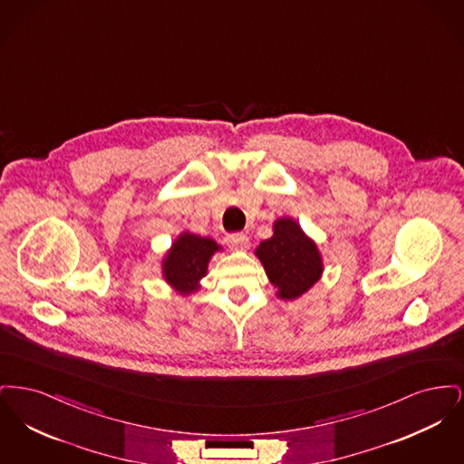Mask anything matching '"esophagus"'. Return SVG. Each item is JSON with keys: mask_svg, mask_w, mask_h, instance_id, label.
Segmentation results:
<instances>
[{"mask_svg": "<svg viewBox=\"0 0 464 464\" xmlns=\"http://www.w3.org/2000/svg\"><path fill=\"white\" fill-rule=\"evenodd\" d=\"M226 242L227 245L233 248V250H246L248 246H250V242H248V238L242 235V233H233V235H229L227 238H226Z\"/></svg>", "mask_w": 464, "mask_h": 464, "instance_id": "esophagus-1", "label": "esophagus"}]
</instances>
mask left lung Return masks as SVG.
<instances>
[{"label": "left lung", "instance_id": "obj_1", "mask_svg": "<svg viewBox=\"0 0 464 464\" xmlns=\"http://www.w3.org/2000/svg\"><path fill=\"white\" fill-rule=\"evenodd\" d=\"M269 282L280 299L292 301L313 287L324 271L316 243L304 235L301 226L290 218L273 224V237L256 248Z\"/></svg>", "mask_w": 464, "mask_h": 464}]
</instances>
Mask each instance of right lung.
Returning <instances> with one entry per match:
<instances>
[{
  "label": "right lung",
  "mask_w": 464,
  "mask_h": 464,
  "mask_svg": "<svg viewBox=\"0 0 464 464\" xmlns=\"http://www.w3.org/2000/svg\"><path fill=\"white\" fill-rule=\"evenodd\" d=\"M221 246L212 238H203L193 233L179 235L163 259V278L179 294L189 295L199 288V280L207 275L210 257Z\"/></svg>",
  "instance_id": "add662e5"
}]
</instances>
